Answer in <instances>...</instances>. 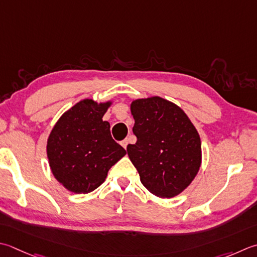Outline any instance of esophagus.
I'll return each mask as SVG.
<instances>
[{"instance_id":"obj_1","label":"esophagus","mask_w":257,"mask_h":257,"mask_svg":"<svg viewBox=\"0 0 257 257\" xmlns=\"http://www.w3.org/2000/svg\"><path fill=\"white\" fill-rule=\"evenodd\" d=\"M120 145H121L124 149H127V146H128V139H124V140H122V142L120 143Z\"/></svg>"}]
</instances>
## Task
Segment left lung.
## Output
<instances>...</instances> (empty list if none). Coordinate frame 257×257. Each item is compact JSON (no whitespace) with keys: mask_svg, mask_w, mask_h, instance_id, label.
<instances>
[{"mask_svg":"<svg viewBox=\"0 0 257 257\" xmlns=\"http://www.w3.org/2000/svg\"><path fill=\"white\" fill-rule=\"evenodd\" d=\"M137 143L127 146L140 182L162 198L179 195L193 182L202 165L199 134L184 110L158 95L130 104Z\"/></svg>","mask_w":257,"mask_h":257,"instance_id":"left-lung-1","label":"left lung"}]
</instances>
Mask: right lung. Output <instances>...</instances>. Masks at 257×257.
Segmentation results:
<instances>
[{"label":"right lung","mask_w":257,"mask_h":257,"mask_svg":"<svg viewBox=\"0 0 257 257\" xmlns=\"http://www.w3.org/2000/svg\"><path fill=\"white\" fill-rule=\"evenodd\" d=\"M111 100L83 99L68 109L49 135L47 156L54 178L74 194L98 188L109 169L127 154L114 142L102 118Z\"/></svg>","instance_id":"add662e5"}]
</instances>
